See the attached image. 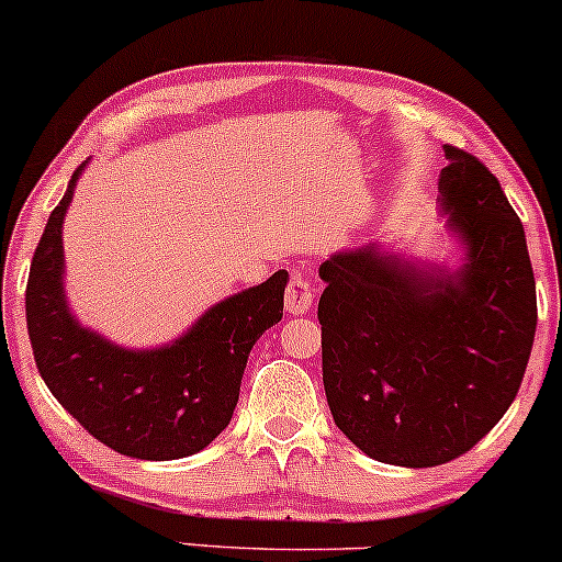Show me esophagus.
Here are the masks:
<instances>
[{"label":"esophagus","instance_id":"1","mask_svg":"<svg viewBox=\"0 0 562 562\" xmlns=\"http://www.w3.org/2000/svg\"><path fill=\"white\" fill-rule=\"evenodd\" d=\"M283 305H286V313L292 315H305L313 305V289L311 281H307L305 273H294L292 281L286 286V297H283Z\"/></svg>","mask_w":562,"mask_h":562}]
</instances>
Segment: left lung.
Segmentation results:
<instances>
[{"label": "left lung", "mask_w": 562, "mask_h": 562, "mask_svg": "<svg viewBox=\"0 0 562 562\" xmlns=\"http://www.w3.org/2000/svg\"><path fill=\"white\" fill-rule=\"evenodd\" d=\"M438 201L457 268L380 241L321 262L324 390L334 425L363 453L435 468L468 453L518 395L536 334L526 231L499 180L446 145Z\"/></svg>", "instance_id": "obj_1"}]
</instances>
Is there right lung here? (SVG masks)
Masks as SVG:
<instances>
[{"label": "right lung", "mask_w": 562, "mask_h": 562, "mask_svg": "<svg viewBox=\"0 0 562 562\" xmlns=\"http://www.w3.org/2000/svg\"><path fill=\"white\" fill-rule=\"evenodd\" d=\"M85 167L71 175L31 260L26 324L36 369L60 406L109 449L148 462L191 457L228 427L249 352L283 315L289 273L220 300L159 348L111 342L79 324L63 286V220Z\"/></svg>", "instance_id": "obj_1"}]
</instances>
